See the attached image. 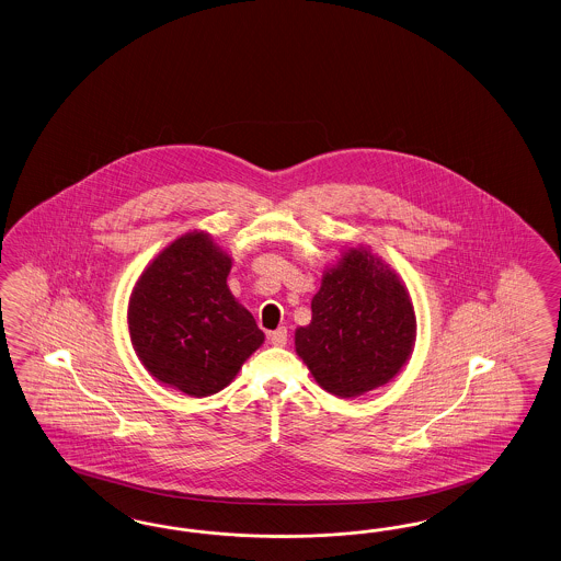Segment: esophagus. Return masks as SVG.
Here are the masks:
<instances>
[{"label": "esophagus", "mask_w": 561, "mask_h": 561, "mask_svg": "<svg viewBox=\"0 0 561 561\" xmlns=\"http://www.w3.org/2000/svg\"><path fill=\"white\" fill-rule=\"evenodd\" d=\"M271 344L275 346H286L288 344V330L286 328H277L275 332L270 334Z\"/></svg>", "instance_id": "1"}]
</instances>
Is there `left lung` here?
<instances>
[{
  "label": "left lung",
  "mask_w": 561,
  "mask_h": 561,
  "mask_svg": "<svg viewBox=\"0 0 561 561\" xmlns=\"http://www.w3.org/2000/svg\"><path fill=\"white\" fill-rule=\"evenodd\" d=\"M311 311V323L296 330V353L317 383L336 397L383 386L411 355V298L397 273L367 250H348L323 275Z\"/></svg>",
  "instance_id": "1"
}]
</instances>
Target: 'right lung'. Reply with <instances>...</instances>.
Instances as JSON below:
<instances>
[{
    "mask_svg": "<svg viewBox=\"0 0 561 561\" xmlns=\"http://www.w3.org/2000/svg\"><path fill=\"white\" fill-rule=\"evenodd\" d=\"M229 270L231 259L206 233H185L141 273L129 300L137 357L190 397L224 390L265 340L227 288Z\"/></svg>",
    "mask_w": 561,
    "mask_h": 561,
    "instance_id": "obj_1",
    "label": "right lung"
}]
</instances>
